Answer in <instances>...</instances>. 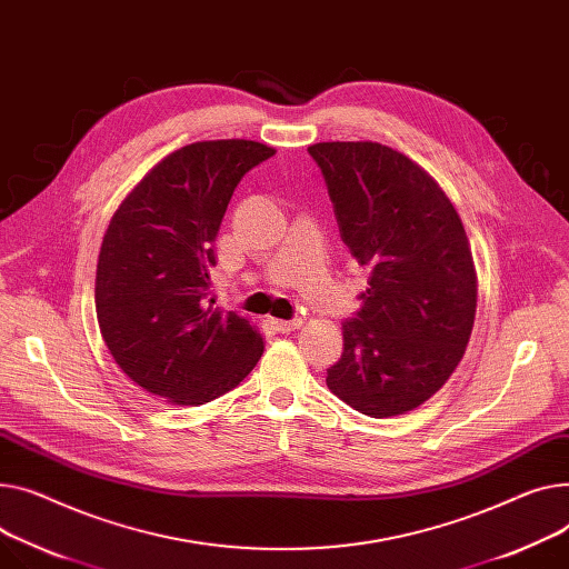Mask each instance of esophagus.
<instances>
[{"label":"esophagus","instance_id":"obj_1","mask_svg":"<svg viewBox=\"0 0 569 569\" xmlns=\"http://www.w3.org/2000/svg\"><path fill=\"white\" fill-rule=\"evenodd\" d=\"M270 325H272L277 331L288 333V331L299 329L301 325H305V320H301V318H295V320H277V318H272V320H270Z\"/></svg>","mask_w":569,"mask_h":569}]
</instances>
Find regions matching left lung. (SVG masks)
<instances>
[{"instance_id":"8db88e82","label":"left lung","mask_w":569,"mask_h":569,"mask_svg":"<svg viewBox=\"0 0 569 569\" xmlns=\"http://www.w3.org/2000/svg\"><path fill=\"white\" fill-rule=\"evenodd\" d=\"M309 153L340 238L368 270L327 387L372 419L407 413L446 385L473 329L478 279L462 219L421 164L385 143L320 141Z\"/></svg>"}]
</instances>
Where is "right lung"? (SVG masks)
Segmentation results:
<instances>
[{"label":"right lung","instance_id":"obj_1","mask_svg":"<svg viewBox=\"0 0 569 569\" xmlns=\"http://www.w3.org/2000/svg\"><path fill=\"white\" fill-rule=\"evenodd\" d=\"M274 153L249 139L182 146L134 184L107 226L96 270L100 333L130 380L171 405L229 393L262 355L260 331L214 307L210 268L233 189Z\"/></svg>","mask_w":569,"mask_h":569}]
</instances>
